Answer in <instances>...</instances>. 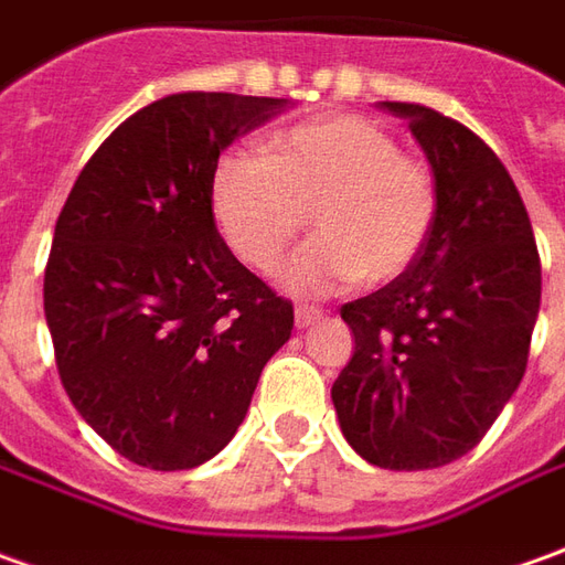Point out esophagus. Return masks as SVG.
Returning <instances> with one entry per match:
<instances>
[{"label": "esophagus", "mask_w": 565, "mask_h": 565, "mask_svg": "<svg viewBox=\"0 0 565 565\" xmlns=\"http://www.w3.org/2000/svg\"><path fill=\"white\" fill-rule=\"evenodd\" d=\"M321 318V309H315V306H297V328L302 331V328H309V324H315Z\"/></svg>", "instance_id": "obj_1"}]
</instances>
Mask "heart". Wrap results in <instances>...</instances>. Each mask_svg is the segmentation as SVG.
Instances as JSON below:
<instances>
[{"label": "heart", "instance_id": "obj_1", "mask_svg": "<svg viewBox=\"0 0 565 565\" xmlns=\"http://www.w3.org/2000/svg\"><path fill=\"white\" fill-rule=\"evenodd\" d=\"M210 201L225 244L256 271L281 263L312 213L318 237L284 268V284L297 294L402 278L427 250L443 206L427 163L359 114L284 129L268 141V157L225 151Z\"/></svg>", "mask_w": 565, "mask_h": 565}]
</instances>
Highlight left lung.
Listing matches in <instances>:
<instances>
[{"mask_svg":"<svg viewBox=\"0 0 565 565\" xmlns=\"http://www.w3.org/2000/svg\"><path fill=\"white\" fill-rule=\"evenodd\" d=\"M383 107L408 120L443 206L417 266L340 309L355 352L331 398L367 463L433 470L476 448L516 393L541 259L523 198L482 138L433 107Z\"/></svg>","mask_w":565,"mask_h":565,"instance_id":"left-lung-1","label":"left lung"}]
</instances>
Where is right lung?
<instances>
[{
  "mask_svg": "<svg viewBox=\"0 0 565 565\" xmlns=\"http://www.w3.org/2000/svg\"><path fill=\"white\" fill-rule=\"evenodd\" d=\"M287 105L179 92L136 110L92 153L55 222L45 321L61 383L117 455L191 470L222 451L294 302L218 237V153Z\"/></svg>",
  "mask_w": 565,
  "mask_h": 565,
  "instance_id": "1",
  "label": "right lung"
}]
</instances>
